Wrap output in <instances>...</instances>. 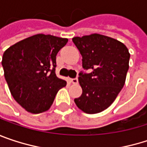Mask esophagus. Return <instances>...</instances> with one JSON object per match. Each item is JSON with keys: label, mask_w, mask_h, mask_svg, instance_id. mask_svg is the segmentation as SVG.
<instances>
[{"label": "esophagus", "mask_w": 147, "mask_h": 147, "mask_svg": "<svg viewBox=\"0 0 147 147\" xmlns=\"http://www.w3.org/2000/svg\"><path fill=\"white\" fill-rule=\"evenodd\" d=\"M71 82L73 84H77V83H78V79H77V78H71Z\"/></svg>", "instance_id": "obj_1"}]
</instances>
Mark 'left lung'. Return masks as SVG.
I'll list each match as a JSON object with an SVG mask.
<instances>
[{"mask_svg": "<svg viewBox=\"0 0 147 147\" xmlns=\"http://www.w3.org/2000/svg\"><path fill=\"white\" fill-rule=\"evenodd\" d=\"M82 56V68L90 73H79L82 94L74 100L88 114L108 108L124 86L130 54L121 42L100 34L72 38Z\"/></svg>", "mask_w": 147, "mask_h": 147, "instance_id": "left-lung-1", "label": "left lung"}]
</instances>
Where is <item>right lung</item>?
Here are the masks:
<instances>
[{"instance_id":"1","label":"right lung","mask_w":147,"mask_h":147,"mask_svg":"<svg viewBox=\"0 0 147 147\" xmlns=\"http://www.w3.org/2000/svg\"><path fill=\"white\" fill-rule=\"evenodd\" d=\"M67 38L37 34L7 48L1 65L10 92L23 108L37 114L47 111L66 82L55 74L56 55Z\"/></svg>"}]
</instances>
